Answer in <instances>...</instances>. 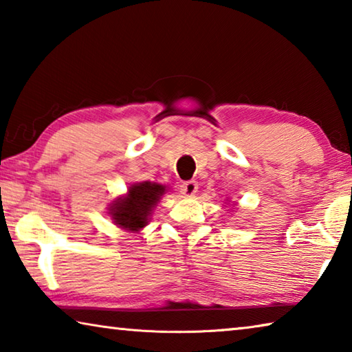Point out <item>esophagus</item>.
<instances>
[{"mask_svg":"<svg viewBox=\"0 0 352 352\" xmlns=\"http://www.w3.org/2000/svg\"><path fill=\"white\" fill-rule=\"evenodd\" d=\"M199 189V184L197 182L194 180H189V182H184L182 186H180V192L183 194V197H192V195L197 192Z\"/></svg>","mask_w":352,"mask_h":352,"instance_id":"obj_1","label":"esophagus"}]
</instances>
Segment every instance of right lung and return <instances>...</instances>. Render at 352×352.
I'll return each instance as SVG.
<instances>
[{
  "mask_svg": "<svg viewBox=\"0 0 352 352\" xmlns=\"http://www.w3.org/2000/svg\"><path fill=\"white\" fill-rule=\"evenodd\" d=\"M163 192L164 188L157 183L144 182L133 184L129 189V195L126 199H121L116 204H113V220L124 230L138 231L147 225L152 208Z\"/></svg>",
  "mask_w": 352,
  "mask_h": 352,
  "instance_id": "1",
  "label": "right lung"
}]
</instances>
